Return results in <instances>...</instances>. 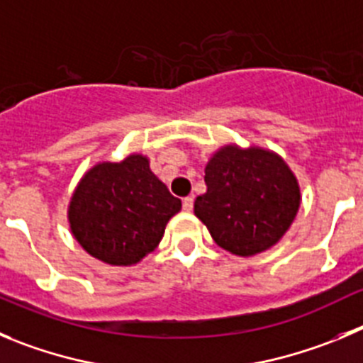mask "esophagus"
I'll return each instance as SVG.
<instances>
[{
  "instance_id": "obj_1",
  "label": "esophagus",
  "mask_w": 363,
  "mask_h": 363,
  "mask_svg": "<svg viewBox=\"0 0 363 363\" xmlns=\"http://www.w3.org/2000/svg\"><path fill=\"white\" fill-rule=\"evenodd\" d=\"M182 209H184V211H191V209H193V197H191V195H189V197H186V199H182Z\"/></svg>"
}]
</instances>
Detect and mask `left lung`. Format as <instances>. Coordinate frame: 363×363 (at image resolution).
Returning <instances> with one entry per match:
<instances>
[{"mask_svg":"<svg viewBox=\"0 0 363 363\" xmlns=\"http://www.w3.org/2000/svg\"><path fill=\"white\" fill-rule=\"evenodd\" d=\"M204 181L208 189L195 201V215L216 245L236 256L276 245L301 204L299 184L286 162L263 148H220L206 166Z\"/></svg>","mask_w":363,"mask_h":363,"instance_id":"obj_1","label":"left lung"}]
</instances>
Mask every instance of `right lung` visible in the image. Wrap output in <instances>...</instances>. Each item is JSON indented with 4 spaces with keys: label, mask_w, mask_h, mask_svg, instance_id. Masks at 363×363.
I'll return each instance as SVG.
<instances>
[{
    "label": "right lung",
    "mask_w": 363,
    "mask_h": 363,
    "mask_svg": "<svg viewBox=\"0 0 363 363\" xmlns=\"http://www.w3.org/2000/svg\"><path fill=\"white\" fill-rule=\"evenodd\" d=\"M181 201L152 174L148 159L91 168L71 199V233L84 250L109 265H134L155 249Z\"/></svg>",
    "instance_id": "right-lung-1"
}]
</instances>
